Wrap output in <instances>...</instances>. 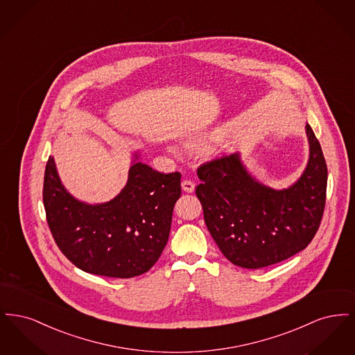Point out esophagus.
Instances as JSON below:
<instances>
[{
    "instance_id": "obj_1",
    "label": "esophagus",
    "mask_w": 355,
    "mask_h": 355,
    "mask_svg": "<svg viewBox=\"0 0 355 355\" xmlns=\"http://www.w3.org/2000/svg\"><path fill=\"white\" fill-rule=\"evenodd\" d=\"M194 182L193 181H190V180H185V181H182V190L186 191V193H193L194 191Z\"/></svg>"
}]
</instances>
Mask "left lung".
<instances>
[{"instance_id": "8db88e82", "label": "left lung", "mask_w": 355, "mask_h": 355, "mask_svg": "<svg viewBox=\"0 0 355 355\" xmlns=\"http://www.w3.org/2000/svg\"><path fill=\"white\" fill-rule=\"evenodd\" d=\"M310 154L298 181L275 190L257 181L238 153L201 165L196 194L207 230L236 266L261 269L300 253L321 223L327 166L320 141L306 123Z\"/></svg>"}]
</instances>
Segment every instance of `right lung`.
<instances>
[{
	"label": "right lung",
	"mask_w": 355,
	"mask_h": 355,
	"mask_svg": "<svg viewBox=\"0 0 355 355\" xmlns=\"http://www.w3.org/2000/svg\"><path fill=\"white\" fill-rule=\"evenodd\" d=\"M119 196L89 205L64 187L49 157L44 206L57 246L78 269L113 278H132L153 268L164 252L173 209L181 197V173L164 174L137 162Z\"/></svg>",
	"instance_id": "add662e5"
}]
</instances>
